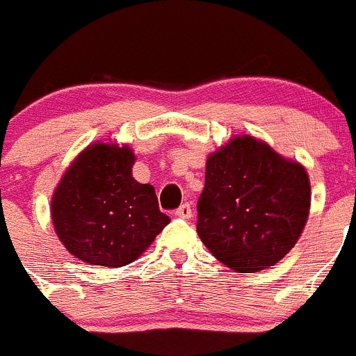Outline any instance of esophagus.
I'll return each instance as SVG.
<instances>
[{
  "instance_id": "obj_1",
  "label": "esophagus",
  "mask_w": 356,
  "mask_h": 356,
  "mask_svg": "<svg viewBox=\"0 0 356 356\" xmlns=\"http://www.w3.org/2000/svg\"><path fill=\"white\" fill-rule=\"evenodd\" d=\"M175 214L179 218H192V206H190L188 202L181 204V206L178 207L177 211H175Z\"/></svg>"
}]
</instances>
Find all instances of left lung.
Wrapping results in <instances>:
<instances>
[{"label":"left lung","instance_id":"left-lung-1","mask_svg":"<svg viewBox=\"0 0 356 356\" xmlns=\"http://www.w3.org/2000/svg\"><path fill=\"white\" fill-rule=\"evenodd\" d=\"M309 204L312 186L302 164L254 136H234L206 161L197 234L225 266L256 273L294 248Z\"/></svg>","mask_w":356,"mask_h":356}]
</instances>
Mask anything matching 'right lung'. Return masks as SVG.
<instances>
[{"instance_id":"1","label":"right lung","mask_w":356,"mask_h":356,"mask_svg":"<svg viewBox=\"0 0 356 356\" xmlns=\"http://www.w3.org/2000/svg\"><path fill=\"white\" fill-rule=\"evenodd\" d=\"M128 145L95 142L72 161L51 197V223L81 261L119 268L138 259L170 223L156 190L133 178Z\"/></svg>"}]
</instances>
